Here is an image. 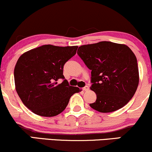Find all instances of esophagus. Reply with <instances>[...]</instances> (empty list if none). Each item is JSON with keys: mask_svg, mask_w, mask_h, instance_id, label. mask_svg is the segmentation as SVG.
Masks as SVG:
<instances>
[{"mask_svg": "<svg viewBox=\"0 0 152 152\" xmlns=\"http://www.w3.org/2000/svg\"><path fill=\"white\" fill-rule=\"evenodd\" d=\"M83 90L84 91H88V90H89V87H88V86H85V87H84L83 88Z\"/></svg>", "mask_w": 152, "mask_h": 152, "instance_id": "34e87169", "label": "esophagus"}]
</instances>
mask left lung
Returning a JSON list of instances; mask_svg holds the SVG:
<instances>
[{"mask_svg": "<svg viewBox=\"0 0 152 152\" xmlns=\"http://www.w3.org/2000/svg\"><path fill=\"white\" fill-rule=\"evenodd\" d=\"M78 55L91 70L90 90L97 99L90 106L102 113L122 108L129 102L139 84L137 58L124 44L101 41L78 48Z\"/></svg>", "mask_w": 152, "mask_h": 152, "instance_id": "obj_1", "label": "left lung"}]
</instances>
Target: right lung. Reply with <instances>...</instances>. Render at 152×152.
I'll return each mask as SVG.
<instances>
[{"instance_id":"add662e5","label":"right lung","mask_w":152,"mask_h":152,"mask_svg":"<svg viewBox=\"0 0 152 152\" xmlns=\"http://www.w3.org/2000/svg\"><path fill=\"white\" fill-rule=\"evenodd\" d=\"M78 46L44 45L23 53L15 66V90L23 104L41 116H57L80 90L64 79L63 67L76 54Z\"/></svg>"}]
</instances>
